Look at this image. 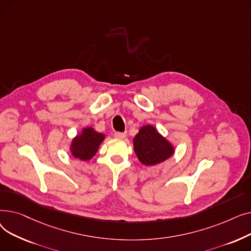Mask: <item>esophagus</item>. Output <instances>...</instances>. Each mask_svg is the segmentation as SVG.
Returning <instances> with one entry per match:
<instances>
[{"instance_id":"34e87169","label":"esophagus","mask_w":251,"mask_h":251,"mask_svg":"<svg viewBox=\"0 0 251 251\" xmlns=\"http://www.w3.org/2000/svg\"><path fill=\"white\" fill-rule=\"evenodd\" d=\"M114 136L118 139H123L126 137V132H115Z\"/></svg>"}]
</instances>
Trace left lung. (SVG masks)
I'll return each instance as SVG.
<instances>
[{"mask_svg": "<svg viewBox=\"0 0 251 251\" xmlns=\"http://www.w3.org/2000/svg\"><path fill=\"white\" fill-rule=\"evenodd\" d=\"M134 151L139 161L146 166L160 164L173 154L172 146L153 126H143L133 139Z\"/></svg>", "mask_w": 251, "mask_h": 251, "instance_id": "left-lung-1", "label": "left lung"}]
</instances>
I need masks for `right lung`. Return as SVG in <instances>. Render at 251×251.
Returning a JSON list of instances; mask_svg holds the SVG:
<instances>
[{
	"label": "right lung",
	"mask_w": 251,
	"mask_h": 251,
	"mask_svg": "<svg viewBox=\"0 0 251 251\" xmlns=\"http://www.w3.org/2000/svg\"><path fill=\"white\" fill-rule=\"evenodd\" d=\"M104 135L98 133L92 128H85L81 135L74 138L71 144V152L76 159L87 161L96 154Z\"/></svg>",
	"instance_id": "right-lung-1"
}]
</instances>
